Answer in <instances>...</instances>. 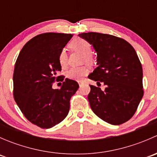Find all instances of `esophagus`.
Returning a JSON list of instances; mask_svg holds the SVG:
<instances>
[{
  "mask_svg": "<svg viewBox=\"0 0 157 157\" xmlns=\"http://www.w3.org/2000/svg\"><path fill=\"white\" fill-rule=\"evenodd\" d=\"M83 82L82 81V80H80V81H78V83H79V85H80V86H81L82 84H83Z\"/></svg>",
  "mask_w": 157,
  "mask_h": 157,
  "instance_id": "obj_1",
  "label": "esophagus"
}]
</instances>
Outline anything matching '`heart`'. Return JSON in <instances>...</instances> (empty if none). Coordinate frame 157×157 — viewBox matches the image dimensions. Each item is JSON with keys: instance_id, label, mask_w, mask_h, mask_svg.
Returning a JSON list of instances; mask_svg holds the SVG:
<instances>
[{"instance_id": "obj_1", "label": "heart", "mask_w": 157, "mask_h": 157, "mask_svg": "<svg viewBox=\"0 0 157 157\" xmlns=\"http://www.w3.org/2000/svg\"><path fill=\"white\" fill-rule=\"evenodd\" d=\"M69 48L72 51H77L83 54V61L88 64H92L94 58L91 54V45L83 39H76L69 43ZM58 62L62 68H65L67 65V54L64 49L61 50L58 55ZM89 69L86 66L72 67L66 73V77L70 80L80 81L83 77L88 74Z\"/></svg>"}]
</instances>
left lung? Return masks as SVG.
Listing matches in <instances>:
<instances>
[{
	"instance_id": "left-lung-1",
	"label": "left lung",
	"mask_w": 157,
	"mask_h": 157,
	"mask_svg": "<svg viewBox=\"0 0 157 157\" xmlns=\"http://www.w3.org/2000/svg\"><path fill=\"white\" fill-rule=\"evenodd\" d=\"M93 45L97 67L88 76L105 85L104 91L90 85L88 100L99 118L114 125L134 115L144 95L143 70L134 48L124 39L108 34H79Z\"/></svg>"
}]
</instances>
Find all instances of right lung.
Segmentation results:
<instances>
[{
  "mask_svg": "<svg viewBox=\"0 0 157 157\" xmlns=\"http://www.w3.org/2000/svg\"><path fill=\"white\" fill-rule=\"evenodd\" d=\"M73 35L47 33L30 39L20 51L13 72V97L24 116L42 128H50L65 118L70 99L78 90L66 78L60 90L52 84L61 78L58 55Z\"/></svg>",
  "mask_w": 157,
  "mask_h": 157,
  "instance_id": "right-lung-1",
  "label": "right lung"
}]
</instances>
